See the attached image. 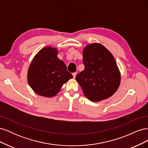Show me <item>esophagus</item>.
Returning a JSON list of instances; mask_svg holds the SVG:
<instances>
[{
	"mask_svg": "<svg viewBox=\"0 0 148 148\" xmlns=\"http://www.w3.org/2000/svg\"><path fill=\"white\" fill-rule=\"evenodd\" d=\"M77 73L76 72H75V73H73L72 75H73V78H75V77H76V76H77Z\"/></svg>",
	"mask_w": 148,
	"mask_h": 148,
	"instance_id": "34e87169",
	"label": "esophagus"
}]
</instances>
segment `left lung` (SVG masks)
Segmentation results:
<instances>
[{
  "instance_id": "obj_1",
  "label": "left lung",
  "mask_w": 148,
  "mask_h": 148,
  "mask_svg": "<svg viewBox=\"0 0 148 148\" xmlns=\"http://www.w3.org/2000/svg\"><path fill=\"white\" fill-rule=\"evenodd\" d=\"M84 70L76 79L84 96L92 102L108 99L117 91L121 73L111 52L102 44H89L83 50Z\"/></svg>"
}]
</instances>
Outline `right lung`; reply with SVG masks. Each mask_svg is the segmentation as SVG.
Here are the masks:
<instances>
[{"label":"right lung","instance_id":"right-lung-1","mask_svg":"<svg viewBox=\"0 0 148 148\" xmlns=\"http://www.w3.org/2000/svg\"><path fill=\"white\" fill-rule=\"evenodd\" d=\"M58 49L51 46L41 49L31 61L27 79L31 89L38 95L55 96L63 84L73 78L64 62L57 57Z\"/></svg>","mask_w":148,"mask_h":148}]
</instances>
